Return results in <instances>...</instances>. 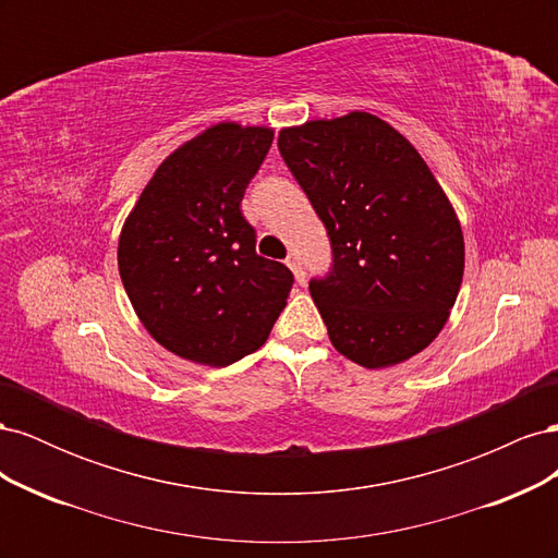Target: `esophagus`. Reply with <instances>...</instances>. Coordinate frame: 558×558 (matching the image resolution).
Segmentation results:
<instances>
[{"label":"esophagus","instance_id":"34e87169","mask_svg":"<svg viewBox=\"0 0 558 558\" xmlns=\"http://www.w3.org/2000/svg\"><path fill=\"white\" fill-rule=\"evenodd\" d=\"M286 265L291 267V272H293V277H295L298 283H305V269H302V265H300L298 253H291V256L286 258Z\"/></svg>","mask_w":558,"mask_h":558}]
</instances>
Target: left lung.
<instances>
[{"label": "left lung", "mask_w": 558, "mask_h": 558, "mask_svg": "<svg viewBox=\"0 0 558 558\" xmlns=\"http://www.w3.org/2000/svg\"><path fill=\"white\" fill-rule=\"evenodd\" d=\"M279 150L332 244V272L310 283L332 347L367 369L416 356L445 328L465 267L430 167L367 111L283 128Z\"/></svg>", "instance_id": "8db88e82"}]
</instances>
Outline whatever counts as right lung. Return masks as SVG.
I'll use <instances>...</instances> for the list:
<instances>
[{
  "label": "right lung",
  "mask_w": 558,
  "mask_h": 558,
  "mask_svg": "<svg viewBox=\"0 0 558 558\" xmlns=\"http://www.w3.org/2000/svg\"><path fill=\"white\" fill-rule=\"evenodd\" d=\"M275 130L223 121L167 156L118 238V272L148 335L197 365L258 351L289 300L291 269L256 253L240 211Z\"/></svg>",
  "instance_id": "obj_1"
}]
</instances>
